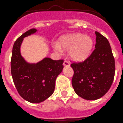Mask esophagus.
Returning a JSON list of instances; mask_svg holds the SVG:
<instances>
[{
  "instance_id": "34e87169",
  "label": "esophagus",
  "mask_w": 123,
  "mask_h": 123,
  "mask_svg": "<svg viewBox=\"0 0 123 123\" xmlns=\"http://www.w3.org/2000/svg\"><path fill=\"white\" fill-rule=\"evenodd\" d=\"M63 65H64V66H69L70 63L69 62H68V61L65 60L63 62Z\"/></svg>"
}]
</instances>
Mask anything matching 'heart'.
<instances>
[{"label": "heart", "mask_w": 123, "mask_h": 123, "mask_svg": "<svg viewBox=\"0 0 123 123\" xmlns=\"http://www.w3.org/2000/svg\"><path fill=\"white\" fill-rule=\"evenodd\" d=\"M54 49L60 51L61 49L69 51V56L76 61H83L91 54L93 40L89 36L76 33L66 36L61 39Z\"/></svg>", "instance_id": "b5f03b06"}]
</instances>
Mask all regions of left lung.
Masks as SVG:
<instances>
[{"instance_id": "obj_1", "label": "left lung", "mask_w": 123, "mask_h": 123, "mask_svg": "<svg viewBox=\"0 0 123 123\" xmlns=\"http://www.w3.org/2000/svg\"><path fill=\"white\" fill-rule=\"evenodd\" d=\"M95 49L81 62L72 63V85L79 97L87 100L100 98L109 90L115 76V59L107 38L96 31Z\"/></svg>"}]
</instances>
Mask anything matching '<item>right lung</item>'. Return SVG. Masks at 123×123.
<instances>
[{
  "mask_svg": "<svg viewBox=\"0 0 123 123\" xmlns=\"http://www.w3.org/2000/svg\"><path fill=\"white\" fill-rule=\"evenodd\" d=\"M31 29L14 42L11 60V71L14 83L20 95L32 103L45 101L53 93L57 76L63 69V60L45 58L37 63H28L20 54L23 38L35 33Z\"/></svg>",
  "mask_w": 123,
  "mask_h": 123,
  "instance_id": "right-lung-1",
  "label": "right lung"
}]
</instances>
